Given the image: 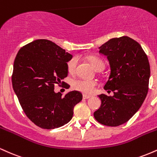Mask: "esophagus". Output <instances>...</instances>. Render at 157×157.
<instances>
[{"mask_svg":"<svg viewBox=\"0 0 157 157\" xmlns=\"http://www.w3.org/2000/svg\"><path fill=\"white\" fill-rule=\"evenodd\" d=\"M82 97H83V99H85V100H87V99L91 98V96H89V95H86V94H84L83 96H82Z\"/></svg>","mask_w":157,"mask_h":157,"instance_id":"esophagus-1","label":"esophagus"}]
</instances>
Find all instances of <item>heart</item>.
Segmentation results:
<instances>
[{
    "mask_svg": "<svg viewBox=\"0 0 157 157\" xmlns=\"http://www.w3.org/2000/svg\"><path fill=\"white\" fill-rule=\"evenodd\" d=\"M89 60L92 64L94 68L97 71H102L105 67V63L99 57L91 56L89 57ZM77 64V57H74L70 59L67 63L68 71L70 74H75L76 71ZM97 82L96 80H86V79H77L73 81L72 86L75 89L80 91L84 94H90L95 91Z\"/></svg>",
    "mask_w": 157,
    "mask_h": 157,
    "instance_id": "obj_1",
    "label": "heart"
}]
</instances>
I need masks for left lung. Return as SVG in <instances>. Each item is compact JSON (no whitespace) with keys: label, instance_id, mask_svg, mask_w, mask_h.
Here are the masks:
<instances>
[{"label":"left lung","instance_id":"left-lung-1","mask_svg":"<svg viewBox=\"0 0 157 157\" xmlns=\"http://www.w3.org/2000/svg\"><path fill=\"white\" fill-rule=\"evenodd\" d=\"M107 56L111 75L104 89L113 96L99 95L102 104L94 113L96 120L115 127L125 123L141 107L148 91V59L138 42L127 36L109 40L100 48Z\"/></svg>","mask_w":157,"mask_h":157}]
</instances>
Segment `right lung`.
<instances>
[{
	"label": "right lung",
	"instance_id": "right-lung-1",
	"mask_svg": "<svg viewBox=\"0 0 157 157\" xmlns=\"http://www.w3.org/2000/svg\"><path fill=\"white\" fill-rule=\"evenodd\" d=\"M71 58L72 55L45 39L25 45L16 55L12 87L25 114L41 128L54 129L68 123L74 107L82 100L78 91L65 97L54 91L55 85L60 86L68 76L67 62Z\"/></svg>",
	"mask_w": 157,
	"mask_h": 157
}]
</instances>
